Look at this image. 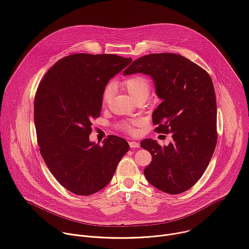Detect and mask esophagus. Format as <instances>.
I'll return each mask as SVG.
<instances>
[{
	"mask_svg": "<svg viewBox=\"0 0 249 249\" xmlns=\"http://www.w3.org/2000/svg\"><path fill=\"white\" fill-rule=\"evenodd\" d=\"M128 144H129V147H130L131 149L139 148V146H140V144H139L138 142H135V141H129V142H128Z\"/></svg>",
	"mask_w": 249,
	"mask_h": 249,
	"instance_id": "34e87169",
	"label": "esophagus"
}]
</instances>
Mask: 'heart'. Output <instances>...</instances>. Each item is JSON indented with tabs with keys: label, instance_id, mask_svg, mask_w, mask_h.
Wrapping results in <instances>:
<instances>
[{
	"label": "heart",
	"instance_id": "obj_1",
	"mask_svg": "<svg viewBox=\"0 0 249 249\" xmlns=\"http://www.w3.org/2000/svg\"><path fill=\"white\" fill-rule=\"evenodd\" d=\"M122 87L134 99H138V98H144L146 99L149 95V92H150V82L149 80L142 76V75H133V76H129L127 78H125L123 82H122ZM111 95H112V87L108 86L103 94V102L105 104H107L110 99H111ZM136 121L130 122V123H123L121 124V128L128 131V132H132V125L136 124Z\"/></svg>",
	"mask_w": 249,
	"mask_h": 249
}]
</instances>
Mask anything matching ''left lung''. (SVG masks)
Instances as JSON below:
<instances>
[{"instance_id":"8db88e82","label":"left lung","mask_w":249,"mask_h":249,"mask_svg":"<svg viewBox=\"0 0 249 249\" xmlns=\"http://www.w3.org/2000/svg\"><path fill=\"white\" fill-rule=\"evenodd\" d=\"M143 73L154 81L162 103L152 115L156 131L172 133L173 142L161 146L147 138L140 145L152 155L144 170L156 188L179 194L204 174L217 143V103L210 75L183 56L150 54L135 60L124 75Z\"/></svg>"}]
</instances>
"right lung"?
Segmentation results:
<instances>
[{
  "mask_svg": "<svg viewBox=\"0 0 249 249\" xmlns=\"http://www.w3.org/2000/svg\"><path fill=\"white\" fill-rule=\"evenodd\" d=\"M132 59L73 54L58 61L41 80L34 99L40 153L56 179L77 195H91L112 179L128 151L126 140L109 135L90 141L92 120L101 114L109 80Z\"/></svg>",
  "mask_w": 249,
  "mask_h": 249,
  "instance_id": "1",
  "label": "right lung"
}]
</instances>
